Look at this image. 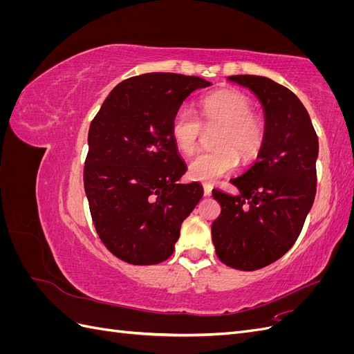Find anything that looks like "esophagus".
<instances>
[{
	"label": "esophagus",
	"mask_w": 354,
	"mask_h": 354,
	"mask_svg": "<svg viewBox=\"0 0 354 354\" xmlns=\"http://www.w3.org/2000/svg\"><path fill=\"white\" fill-rule=\"evenodd\" d=\"M211 194H212L211 185H203V195H205V196H211Z\"/></svg>",
	"instance_id": "34e87169"
}]
</instances>
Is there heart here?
Listing matches in <instances>:
<instances>
[{
	"instance_id": "b5f03b06",
	"label": "heart",
	"mask_w": 354,
	"mask_h": 354,
	"mask_svg": "<svg viewBox=\"0 0 354 354\" xmlns=\"http://www.w3.org/2000/svg\"><path fill=\"white\" fill-rule=\"evenodd\" d=\"M199 116L205 127H218V149L201 152L187 165L189 177L212 185L238 167V155L243 160L255 158L266 136L263 118L252 113V103L236 90H220L199 102ZM202 125L187 109H178L169 124V134L181 153H192L198 146Z\"/></svg>"
}]
</instances>
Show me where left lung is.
I'll use <instances>...</instances> for the list:
<instances>
[{"label":"left lung","mask_w":354,"mask_h":354,"mask_svg":"<svg viewBox=\"0 0 354 354\" xmlns=\"http://www.w3.org/2000/svg\"><path fill=\"white\" fill-rule=\"evenodd\" d=\"M263 106L266 136L257 160L232 183L238 195L214 189L221 212L211 232L218 259L238 270H257L291 248L316 195L319 142L297 95L259 75H233Z\"/></svg>","instance_id":"1"}]
</instances>
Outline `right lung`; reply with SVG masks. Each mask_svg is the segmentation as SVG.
<instances>
[{
    "instance_id": "right-lung-1",
    "label": "right lung",
    "mask_w": 354,
    "mask_h": 354,
    "mask_svg": "<svg viewBox=\"0 0 354 354\" xmlns=\"http://www.w3.org/2000/svg\"><path fill=\"white\" fill-rule=\"evenodd\" d=\"M209 85L180 73H143L118 84L94 116L85 195L102 242L122 261L167 260L203 195L198 181L177 183L187 167L169 124L192 93Z\"/></svg>"
}]
</instances>
